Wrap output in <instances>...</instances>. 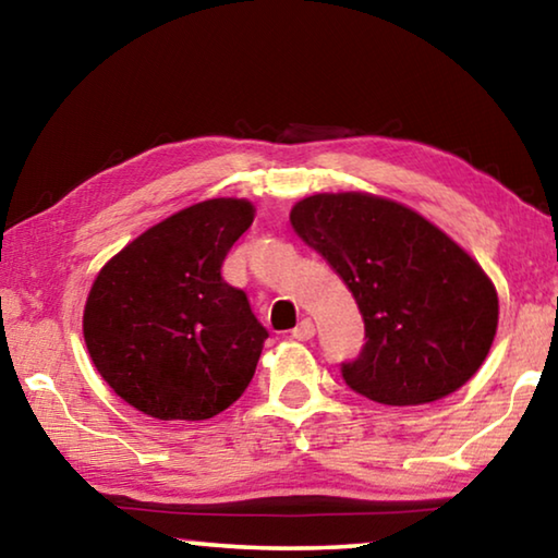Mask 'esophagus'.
Returning <instances> with one entry per match:
<instances>
[{"label": "esophagus", "mask_w": 558, "mask_h": 558, "mask_svg": "<svg viewBox=\"0 0 558 558\" xmlns=\"http://www.w3.org/2000/svg\"><path fill=\"white\" fill-rule=\"evenodd\" d=\"M315 335V325H313V319H302V323L292 329V337L295 339H300V342H307L310 337Z\"/></svg>", "instance_id": "obj_1"}]
</instances>
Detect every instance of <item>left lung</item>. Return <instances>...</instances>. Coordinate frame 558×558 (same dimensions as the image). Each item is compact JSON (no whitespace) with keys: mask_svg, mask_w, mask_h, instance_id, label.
I'll return each mask as SVG.
<instances>
[{"mask_svg":"<svg viewBox=\"0 0 558 558\" xmlns=\"http://www.w3.org/2000/svg\"><path fill=\"white\" fill-rule=\"evenodd\" d=\"M290 223L352 290L366 344L342 364L356 393L386 405L446 399L483 366L497 335L493 280L465 248L386 196L313 194Z\"/></svg>","mask_w":558,"mask_h":558,"instance_id":"obj_1","label":"left lung"}]
</instances>
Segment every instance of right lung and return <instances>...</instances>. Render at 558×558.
I'll return each mask as SVG.
<instances>
[{
  "mask_svg": "<svg viewBox=\"0 0 558 558\" xmlns=\"http://www.w3.org/2000/svg\"><path fill=\"white\" fill-rule=\"evenodd\" d=\"M248 199H206L167 216L93 280L83 337L122 401L159 421H204L239 399L268 339L248 298L221 278L253 223Z\"/></svg>",
  "mask_w": 558,
  "mask_h": 558,
  "instance_id": "right-lung-1",
  "label": "right lung"
}]
</instances>
